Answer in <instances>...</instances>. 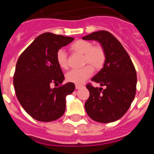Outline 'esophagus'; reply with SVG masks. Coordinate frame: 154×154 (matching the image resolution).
Masks as SVG:
<instances>
[{"label": "esophagus", "mask_w": 154, "mask_h": 154, "mask_svg": "<svg viewBox=\"0 0 154 154\" xmlns=\"http://www.w3.org/2000/svg\"><path fill=\"white\" fill-rule=\"evenodd\" d=\"M82 87H83V85H79V84H76V85H75V89H81Z\"/></svg>", "instance_id": "obj_1"}]
</instances>
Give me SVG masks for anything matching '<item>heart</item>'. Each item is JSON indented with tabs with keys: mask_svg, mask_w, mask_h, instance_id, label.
Returning <instances> with one entry per match:
<instances>
[{
	"mask_svg": "<svg viewBox=\"0 0 154 154\" xmlns=\"http://www.w3.org/2000/svg\"><path fill=\"white\" fill-rule=\"evenodd\" d=\"M71 48L73 51L83 55L82 63L85 65L81 69H72L65 75V79L69 82L75 84H82L90 77L93 73V68L99 70L103 67L106 55L103 47L100 45H92L89 41L79 40L74 42ZM56 61L58 66L62 69H67L68 64L67 54L64 49H59L56 53Z\"/></svg>",
	"mask_w": 154,
	"mask_h": 154,
	"instance_id": "1",
	"label": "heart"
}]
</instances>
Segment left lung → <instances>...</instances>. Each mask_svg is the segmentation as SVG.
Returning a JSON list of instances; mask_svg holds the SVG:
<instances>
[{
  "mask_svg": "<svg viewBox=\"0 0 154 154\" xmlns=\"http://www.w3.org/2000/svg\"><path fill=\"white\" fill-rule=\"evenodd\" d=\"M82 39L99 42L106 55L103 68L92 79V82L106 88L87 84L89 97L85 103V111L96 122L112 123L127 112L135 97V67L122 44L109 31H96Z\"/></svg>",
  "mask_w": 154,
  "mask_h": 154,
  "instance_id": "8db88e82",
  "label": "left lung"
}]
</instances>
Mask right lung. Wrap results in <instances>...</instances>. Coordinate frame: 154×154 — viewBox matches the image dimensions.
Here are the masks:
<instances>
[{
    "instance_id": "1",
    "label": "right lung",
    "mask_w": 154,
    "mask_h": 154,
    "mask_svg": "<svg viewBox=\"0 0 154 154\" xmlns=\"http://www.w3.org/2000/svg\"><path fill=\"white\" fill-rule=\"evenodd\" d=\"M74 40L72 37L46 32L22 52L14 74L16 96L31 117L51 122L65 112L68 95L75 90L72 82L51 89V83L63 82L65 77L56 61V53Z\"/></svg>"
}]
</instances>
